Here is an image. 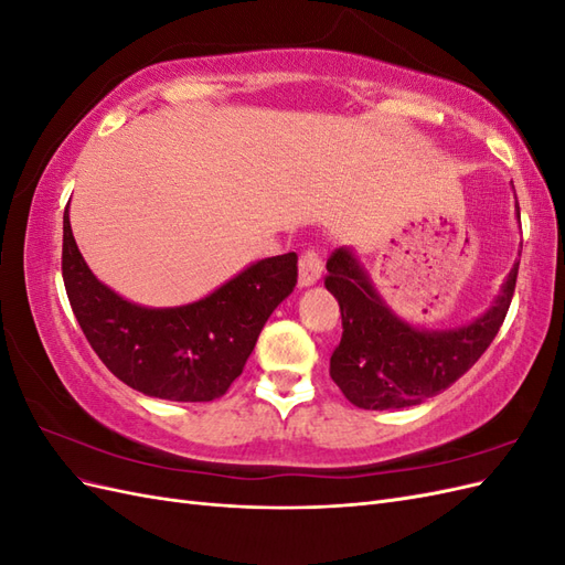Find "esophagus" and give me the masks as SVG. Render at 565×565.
Here are the masks:
<instances>
[{"mask_svg": "<svg viewBox=\"0 0 565 565\" xmlns=\"http://www.w3.org/2000/svg\"><path fill=\"white\" fill-rule=\"evenodd\" d=\"M322 276V256L318 249H306L299 259V285L311 287Z\"/></svg>", "mask_w": 565, "mask_h": 565, "instance_id": "34e87169", "label": "esophagus"}]
</instances>
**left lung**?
I'll list each match as a JSON object with an SVG mask.
<instances>
[{
  "instance_id": "obj_1",
  "label": "left lung",
  "mask_w": 565,
  "mask_h": 565,
  "mask_svg": "<svg viewBox=\"0 0 565 565\" xmlns=\"http://www.w3.org/2000/svg\"><path fill=\"white\" fill-rule=\"evenodd\" d=\"M519 264L490 309L465 328L417 330L377 295L353 249L328 259L324 287L339 301L341 341L330 358V377L363 409L419 405L452 386L498 337L516 289Z\"/></svg>"
}]
</instances>
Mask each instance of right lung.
<instances>
[{
    "label": "right lung",
    "instance_id": "1",
    "mask_svg": "<svg viewBox=\"0 0 565 565\" xmlns=\"http://www.w3.org/2000/svg\"><path fill=\"white\" fill-rule=\"evenodd\" d=\"M63 282L79 328L119 382L162 401L207 403L241 377L256 339L297 285V254L256 262L200 301L131 303L84 262L63 214Z\"/></svg>",
    "mask_w": 565,
    "mask_h": 565
}]
</instances>
